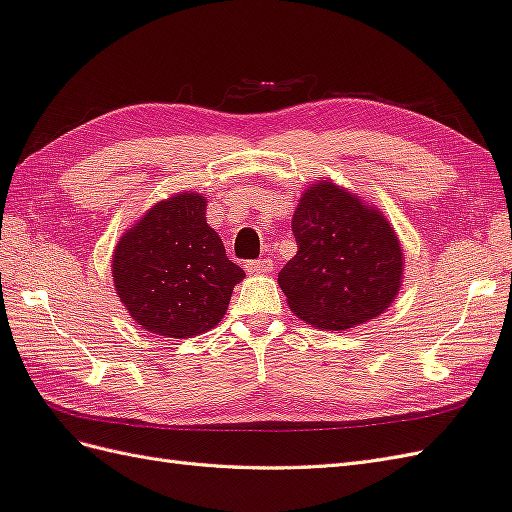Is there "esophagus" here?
Instances as JSON below:
<instances>
[{"instance_id": "obj_1", "label": "esophagus", "mask_w": 512, "mask_h": 512, "mask_svg": "<svg viewBox=\"0 0 512 512\" xmlns=\"http://www.w3.org/2000/svg\"><path fill=\"white\" fill-rule=\"evenodd\" d=\"M244 268L251 274H266L272 270V261L270 259H255V261H246Z\"/></svg>"}]
</instances>
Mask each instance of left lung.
<instances>
[{
	"label": "left lung",
	"mask_w": 512,
	"mask_h": 512,
	"mask_svg": "<svg viewBox=\"0 0 512 512\" xmlns=\"http://www.w3.org/2000/svg\"><path fill=\"white\" fill-rule=\"evenodd\" d=\"M296 255L279 272L287 305L322 331L374 320L402 285V246L389 220L329 179L313 183L292 218Z\"/></svg>",
	"instance_id": "obj_1"
}]
</instances>
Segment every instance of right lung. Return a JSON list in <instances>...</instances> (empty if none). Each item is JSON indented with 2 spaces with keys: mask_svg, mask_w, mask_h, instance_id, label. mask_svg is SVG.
<instances>
[{
  "mask_svg": "<svg viewBox=\"0 0 512 512\" xmlns=\"http://www.w3.org/2000/svg\"><path fill=\"white\" fill-rule=\"evenodd\" d=\"M205 205L196 192L155 203L114 248L116 294L142 329L160 337L186 339L214 329L244 279L207 225Z\"/></svg>",
  "mask_w": 512,
  "mask_h": 512,
  "instance_id": "obj_1",
  "label": "right lung"
}]
</instances>
